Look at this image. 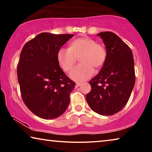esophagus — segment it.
<instances>
[{"label": "esophagus", "instance_id": "1", "mask_svg": "<svg viewBox=\"0 0 152 152\" xmlns=\"http://www.w3.org/2000/svg\"><path fill=\"white\" fill-rule=\"evenodd\" d=\"M82 84L81 82H77V83L76 84V88H78V86H80Z\"/></svg>", "mask_w": 152, "mask_h": 152}]
</instances>
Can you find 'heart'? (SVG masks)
<instances>
[{
  "instance_id": "1",
  "label": "heart",
  "mask_w": 152,
  "mask_h": 152,
  "mask_svg": "<svg viewBox=\"0 0 152 152\" xmlns=\"http://www.w3.org/2000/svg\"><path fill=\"white\" fill-rule=\"evenodd\" d=\"M80 58L81 64L76 66L70 74L75 81H84L93 75L94 68L104 66L107 59V50L102 43L90 37H80L70 43L69 48H60L57 58L64 72L70 71Z\"/></svg>"
}]
</instances>
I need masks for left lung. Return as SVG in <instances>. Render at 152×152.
<instances>
[{"label": "left lung", "instance_id": "obj_1", "mask_svg": "<svg viewBox=\"0 0 152 152\" xmlns=\"http://www.w3.org/2000/svg\"><path fill=\"white\" fill-rule=\"evenodd\" d=\"M107 59L100 72L89 82L91 91L86 101L95 113L113 115L128 102L135 85L134 60L130 48L113 32H101Z\"/></svg>", "mask_w": 152, "mask_h": 152}]
</instances>
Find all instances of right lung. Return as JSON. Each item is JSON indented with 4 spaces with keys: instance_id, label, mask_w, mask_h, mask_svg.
Here are the masks:
<instances>
[{
    "instance_id": "add662e5",
    "label": "right lung",
    "mask_w": 152,
    "mask_h": 152,
    "mask_svg": "<svg viewBox=\"0 0 152 152\" xmlns=\"http://www.w3.org/2000/svg\"><path fill=\"white\" fill-rule=\"evenodd\" d=\"M74 35L42 33L25 43L17 64L20 94L33 114L53 119L66 111L76 83L59 65L57 54Z\"/></svg>"
}]
</instances>
